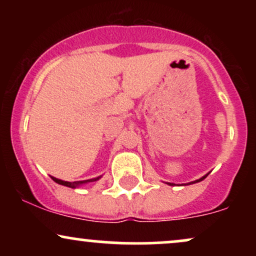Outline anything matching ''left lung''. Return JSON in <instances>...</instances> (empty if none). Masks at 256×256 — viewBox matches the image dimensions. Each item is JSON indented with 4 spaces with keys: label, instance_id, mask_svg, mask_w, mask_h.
I'll list each match as a JSON object with an SVG mask.
<instances>
[{
    "label": "left lung",
    "instance_id": "obj_1",
    "mask_svg": "<svg viewBox=\"0 0 256 256\" xmlns=\"http://www.w3.org/2000/svg\"><path fill=\"white\" fill-rule=\"evenodd\" d=\"M207 176H208V174H206V176H204V177H202V178H200V179H198V180H194V182H190V183H189V184H195V183H198V182L204 180V179L206 177H207ZM167 184H168V185H174V184H173V183H167Z\"/></svg>",
    "mask_w": 256,
    "mask_h": 256
}]
</instances>
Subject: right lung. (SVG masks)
Listing matches in <instances>:
<instances>
[{
    "mask_svg": "<svg viewBox=\"0 0 256 256\" xmlns=\"http://www.w3.org/2000/svg\"><path fill=\"white\" fill-rule=\"evenodd\" d=\"M100 178H101V177L94 178V179H88V180H79V182H64V180H61V179H58V178H55V177H52V180L55 182V183H58V184H60V185H64V186L73 188V189H74V188L79 186V185H82V184H86V183H89V182H96V180H98Z\"/></svg>",
    "mask_w": 256,
    "mask_h": 256,
    "instance_id": "1",
    "label": "right lung"
}]
</instances>
